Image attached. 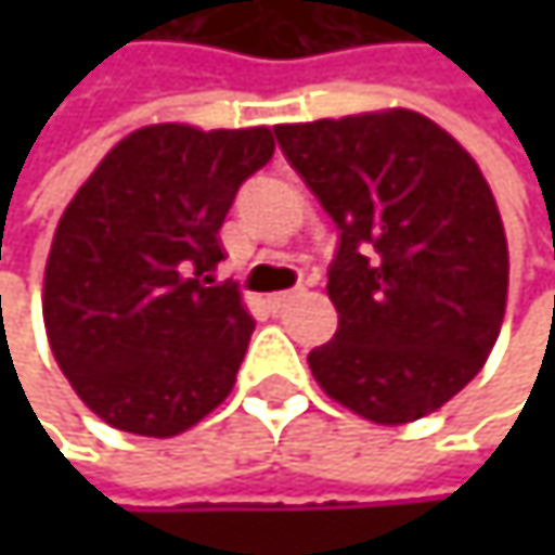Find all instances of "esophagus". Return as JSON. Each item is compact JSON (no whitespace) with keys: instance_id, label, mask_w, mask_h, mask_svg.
Masks as SVG:
<instances>
[{"instance_id":"1","label":"esophagus","mask_w":555,"mask_h":555,"mask_svg":"<svg viewBox=\"0 0 555 555\" xmlns=\"http://www.w3.org/2000/svg\"><path fill=\"white\" fill-rule=\"evenodd\" d=\"M298 295H305V285H295V288H288V292H276V295H270V308H273V311H282V308H288Z\"/></svg>"}]
</instances>
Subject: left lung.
Listing matches in <instances>:
<instances>
[{"instance_id":"8db88e82","label":"left lung","mask_w":555,"mask_h":555,"mask_svg":"<svg viewBox=\"0 0 555 555\" xmlns=\"http://www.w3.org/2000/svg\"><path fill=\"white\" fill-rule=\"evenodd\" d=\"M273 134L340 231L327 270L340 324L308 353L318 386L376 424L437 411L482 370L504 321L507 241L486 176L408 108Z\"/></svg>"}]
</instances>
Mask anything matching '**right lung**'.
Segmentation results:
<instances>
[{"instance_id": "right-lung-1", "label": "right lung", "mask_w": 555, "mask_h": 555, "mask_svg": "<svg viewBox=\"0 0 555 555\" xmlns=\"http://www.w3.org/2000/svg\"><path fill=\"white\" fill-rule=\"evenodd\" d=\"M270 128L151 125L118 141L56 224L44 327L76 395L112 427L176 437L234 388L254 318L215 282L237 189L273 160Z\"/></svg>"}]
</instances>
